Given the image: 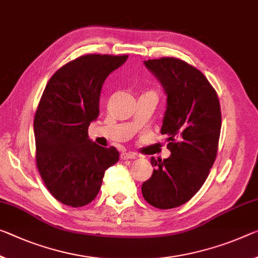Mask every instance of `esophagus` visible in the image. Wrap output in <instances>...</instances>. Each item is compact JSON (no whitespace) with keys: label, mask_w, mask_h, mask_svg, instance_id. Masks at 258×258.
<instances>
[{"label":"esophagus","mask_w":258,"mask_h":258,"mask_svg":"<svg viewBox=\"0 0 258 258\" xmlns=\"http://www.w3.org/2000/svg\"><path fill=\"white\" fill-rule=\"evenodd\" d=\"M120 158L121 159H134V158H137V154H134V153H121L120 154Z\"/></svg>","instance_id":"esophagus-1"}]
</instances>
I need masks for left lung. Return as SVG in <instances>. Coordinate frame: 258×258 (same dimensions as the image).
Listing matches in <instances>:
<instances>
[{"label": "left lung", "mask_w": 258, "mask_h": 258, "mask_svg": "<svg viewBox=\"0 0 258 258\" xmlns=\"http://www.w3.org/2000/svg\"><path fill=\"white\" fill-rule=\"evenodd\" d=\"M166 94L161 133L170 157L155 159L142 195L158 209H172L193 198L214 165L222 127L217 93L201 71L173 57L145 60Z\"/></svg>", "instance_id": "8db88e82"}]
</instances>
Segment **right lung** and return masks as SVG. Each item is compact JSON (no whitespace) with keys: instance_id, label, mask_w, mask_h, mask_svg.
<instances>
[{"instance_id":"right-lung-1","label":"right lung","mask_w":258,"mask_h":258,"mask_svg":"<svg viewBox=\"0 0 258 258\" xmlns=\"http://www.w3.org/2000/svg\"><path fill=\"white\" fill-rule=\"evenodd\" d=\"M127 55H85L55 72L34 117L36 165L51 195L65 206L91 203L104 172L119 161L114 147L89 140L88 126L100 113L102 86Z\"/></svg>"}]
</instances>
